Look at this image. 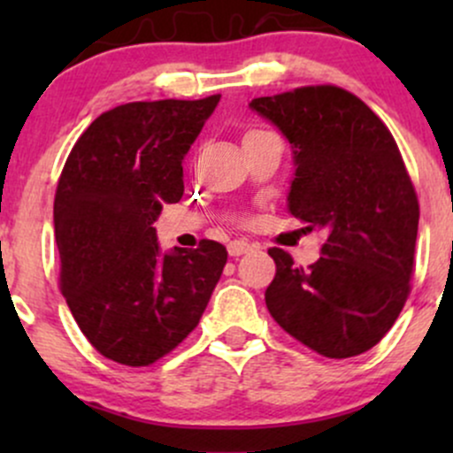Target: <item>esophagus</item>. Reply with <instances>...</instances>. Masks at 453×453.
Here are the masks:
<instances>
[{
  "label": "esophagus",
  "instance_id": "esophagus-1",
  "mask_svg": "<svg viewBox=\"0 0 453 453\" xmlns=\"http://www.w3.org/2000/svg\"><path fill=\"white\" fill-rule=\"evenodd\" d=\"M249 251H251V244L244 242V241H232L230 244H227V253H230L232 257H241Z\"/></svg>",
  "mask_w": 453,
  "mask_h": 453
}]
</instances>
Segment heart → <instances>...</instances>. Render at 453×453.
<instances>
[{
    "label": "heart",
    "mask_w": 453,
    "mask_h": 453,
    "mask_svg": "<svg viewBox=\"0 0 453 453\" xmlns=\"http://www.w3.org/2000/svg\"><path fill=\"white\" fill-rule=\"evenodd\" d=\"M253 132H259V129H253ZM253 132H249V134H253Z\"/></svg>",
    "instance_id": "b5f03b06"
}]
</instances>
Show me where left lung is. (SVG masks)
I'll return each instance as SVG.
<instances>
[{
    "label": "left lung",
    "instance_id": "obj_1",
    "mask_svg": "<svg viewBox=\"0 0 453 453\" xmlns=\"http://www.w3.org/2000/svg\"><path fill=\"white\" fill-rule=\"evenodd\" d=\"M249 106L294 149L288 211L327 234L309 268L270 249V315L321 356H360L386 336L411 292L419 204L396 140L341 87H300Z\"/></svg>",
    "mask_w": 453,
    "mask_h": 453
}]
</instances>
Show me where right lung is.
<instances>
[{"instance_id":"obj_1","label":"right lung","mask_w":453,"mask_h":453,"mask_svg":"<svg viewBox=\"0 0 453 453\" xmlns=\"http://www.w3.org/2000/svg\"><path fill=\"white\" fill-rule=\"evenodd\" d=\"M221 96L132 102L76 140L55 194L61 292L108 360L149 366L197 326L227 262L226 247L164 253L157 221L183 197V159Z\"/></svg>"}]
</instances>
